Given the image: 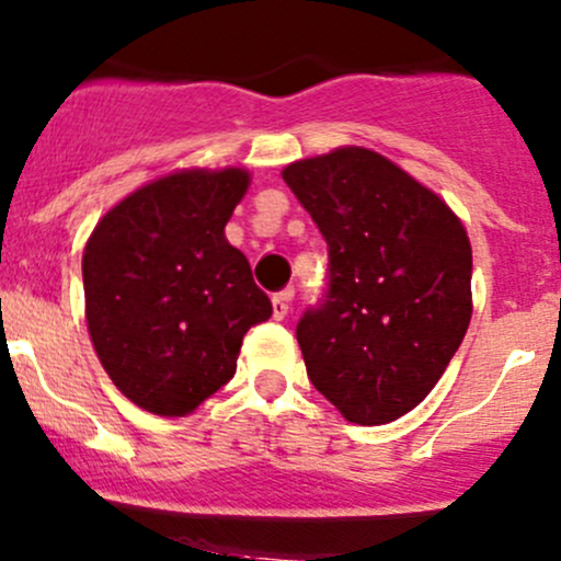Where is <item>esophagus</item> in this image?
Listing matches in <instances>:
<instances>
[{"mask_svg":"<svg viewBox=\"0 0 561 561\" xmlns=\"http://www.w3.org/2000/svg\"><path fill=\"white\" fill-rule=\"evenodd\" d=\"M293 290H282L271 298V309H274V319H285L287 311H290Z\"/></svg>","mask_w":561,"mask_h":561,"instance_id":"1","label":"esophagus"}]
</instances>
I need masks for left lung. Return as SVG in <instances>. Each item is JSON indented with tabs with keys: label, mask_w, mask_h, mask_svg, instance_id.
Returning a JSON list of instances; mask_svg holds the SVG:
<instances>
[{
	"label": "left lung",
	"mask_w": 561,
	"mask_h": 561,
	"mask_svg": "<svg viewBox=\"0 0 561 561\" xmlns=\"http://www.w3.org/2000/svg\"><path fill=\"white\" fill-rule=\"evenodd\" d=\"M322 231L328 293L295 335L313 389L359 426L423 402L471 322V242L434 191L346 146L282 170Z\"/></svg>",
	"instance_id": "1"
}]
</instances>
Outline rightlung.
<instances>
[{"label": "right lung", "mask_w": 561, "mask_h": 561, "mask_svg": "<svg viewBox=\"0 0 561 561\" xmlns=\"http://www.w3.org/2000/svg\"><path fill=\"white\" fill-rule=\"evenodd\" d=\"M250 172L181 170L98 220L82 255L84 317L103 370L138 408L188 415L237 373L242 337L271 317L226 239Z\"/></svg>", "instance_id": "add662e5"}]
</instances>
